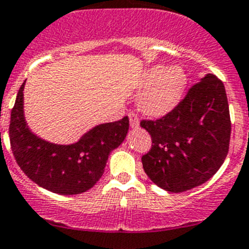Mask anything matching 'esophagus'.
<instances>
[{
    "instance_id": "34e87169",
    "label": "esophagus",
    "mask_w": 249,
    "mask_h": 249,
    "mask_svg": "<svg viewBox=\"0 0 249 249\" xmlns=\"http://www.w3.org/2000/svg\"><path fill=\"white\" fill-rule=\"evenodd\" d=\"M128 118H129V124H131L132 128H138L140 127V120L134 115L133 112L128 113Z\"/></svg>"
}]
</instances>
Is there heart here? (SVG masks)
<instances>
[{
  "label": "heart",
  "instance_id": "b5f03b06",
  "mask_svg": "<svg viewBox=\"0 0 249 249\" xmlns=\"http://www.w3.org/2000/svg\"><path fill=\"white\" fill-rule=\"evenodd\" d=\"M186 85L188 75L181 67L157 64L143 74L141 86L144 90L137 99L138 109L152 118L168 115L182 100Z\"/></svg>",
  "mask_w": 249,
  "mask_h": 249
}]
</instances>
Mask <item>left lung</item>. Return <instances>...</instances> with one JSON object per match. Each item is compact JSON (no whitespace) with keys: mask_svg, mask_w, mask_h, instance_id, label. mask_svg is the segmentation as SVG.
<instances>
[{"mask_svg":"<svg viewBox=\"0 0 249 249\" xmlns=\"http://www.w3.org/2000/svg\"><path fill=\"white\" fill-rule=\"evenodd\" d=\"M152 148L142 157L143 169L156 185L182 193L216 174L229 153L231 120L225 86L206 74L172 112L142 121Z\"/></svg>","mask_w":249,"mask_h":249,"instance_id":"left-lung-1","label":"left lung"}]
</instances>
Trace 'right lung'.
I'll use <instances>...</instances> for the list:
<instances>
[{
  "label": "right lung",
  "instance_id": "add662e5",
  "mask_svg": "<svg viewBox=\"0 0 249 249\" xmlns=\"http://www.w3.org/2000/svg\"><path fill=\"white\" fill-rule=\"evenodd\" d=\"M24 84L26 81L18 91L11 112L10 141L16 161L32 181L52 193H85L102 177L109 153L126 138L128 117L95 126L71 144L50 143L33 133L27 124Z\"/></svg>",
  "mask_w": 249,
  "mask_h": 249
}]
</instances>
